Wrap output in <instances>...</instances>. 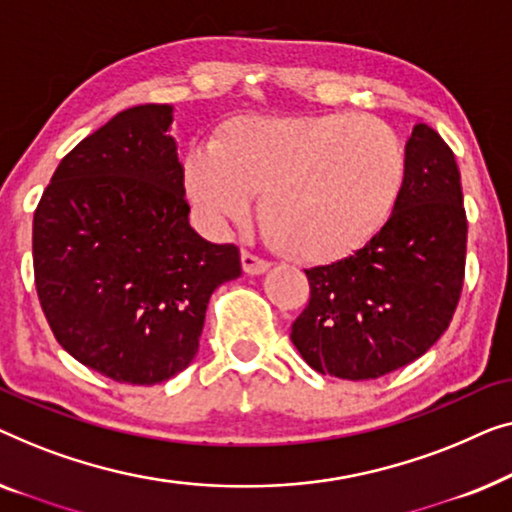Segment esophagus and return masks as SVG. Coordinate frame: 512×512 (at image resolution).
<instances>
[{
    "mask_svg": "<svg viewBox=\"0 0 512 512\" xmlns=\"http://www.w3.org/2000/svg\"><path fill=\"white\" fill-rule=\"evenodd\" d=\"M241 264H243V271H246L248 276H262V273L269 271V266H271L269 262H264V259L255 257L253 253H246V250L241 253Z\"/></svg>",
    "mask_w": 512,
    "mask_h": 512,
    "instance_id": "esophagus-1",
    "label": "esophagus"
}]
</instances>
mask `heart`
I'll return each instance as SVG.
<instances>
[{"label": "heart", "mask_w": 512, "mask_h": 512, "mask_svg": "<svg viewBox=\"0 0 512 512\" xmlns=\"http://www.w3.org/2000/svg\"><path fill=\"white\" fill-rule=\"evenodd\" d=\"M185 192L208 227L259 222L292 262H343L383 234L406 183V155L383 120L348 111L243 115L185 160Z\"/></svg>", "instance_id": "b5f03b06"}]
</instances>
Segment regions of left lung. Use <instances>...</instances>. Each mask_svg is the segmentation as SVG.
<instances>
[{"label": "left lung", "mask_w": 512, "mask_h": 512, "mask_svg": "<svg viewBox=\"0 0 512 512\" xmlns=\"http://www.w3.org/2000/svg\"><path fill=\"white\" fill-rule=\"evenodd\" d=\"M462 201L455 155L420 122L406 143V183L390 225L357 255L306 271L311 301L290 338L311 369L380 378L441 338L464 285Z\"/></svg>", "instance_id": "obj_1"}]
</instances>
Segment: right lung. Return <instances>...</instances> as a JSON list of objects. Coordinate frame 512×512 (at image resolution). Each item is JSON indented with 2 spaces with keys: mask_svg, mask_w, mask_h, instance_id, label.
<instances>
[{
  "mask_svg": "<svg viewBox=\"0 0 512 512\" xmlns=\"http://www.w3.org/2000/svg\"><path fill=\"white\" fill-rule=\"evenodd\" d=\"M174 106L141 104L83 139L34 213V283L57 343L115 383L190 366L215 287L241 276L232 243L187 220Z\"/></svg>",
  "mask_w": 512,
  "mask_h": 512,
  "instance_id": "right-lung-1",
  "label": "right lung"
}]
</instances>
